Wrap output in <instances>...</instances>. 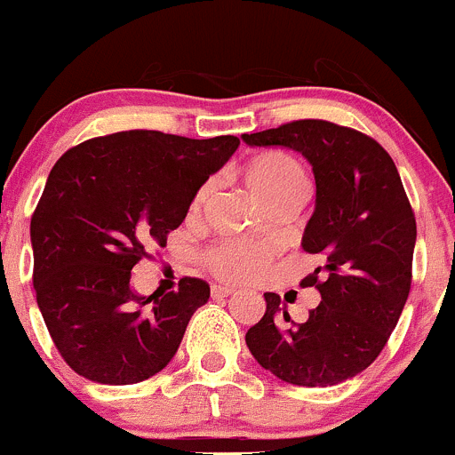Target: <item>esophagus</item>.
<instances>
[{"label":"esophagus","mask_w":455,"mask_h":455,"mask_svg":"<svg viewBox=\"0 0 455 455\" xmlns=\"http://www.w3.org/2000/svg\"><path fill=\"white\" fill-rule=\"evenodd\" d=\"M233 288H228V286H213L211 288V295L215 297V299H218V297H228V295H233Z\"/></svg>","instance_id":"obj_1"}]
</instances>
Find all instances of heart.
I'll use <instances>...</instances> for the list:
<instances>
[{
  "instance_id": "1",
  "label": "heart",
  "mask_w": 455,
  "mask_h": 455,
  "mask_svg": "<svg viewBox=\"0 0 455 455\" xmlns=\"http://www.w3.org/2000/svg\"><path fill=\"white\" fill-rule=\"evenodd\" d=\"M246 182H249L255 198L264 206L279 200L304 202L310 189L308 173L301 167L299 160L282 154V151H270V154H261L251 160L249 167H246ZM209 194L211 182H206L196 191L189 204L191 215L200 213ZM202 259L218 279L242 283L255 279L266 268V264L270 261V249L264 244H255V242L227 240L209 246Z\"/></svg>"
}]
</instances>
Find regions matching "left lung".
<instances>
[{"instance_id":"obj_1","label":"left lung","mask_w":455,"mask_h":455,"mask_svg":"<svg viewBox=\"0 0 455 455\" xmlns=\"http://www.w3.org/2000/svg\"><path fill=\"white\" fill-rule=\"evenodd\" d=\"M242 139L295 149L313 164L316 209L301 246L325 261L301 279L321 292L308 319L295 323L279 295L266 292V313L246 332V346L286 383H343L374 363L411 288L416 218L396 164L371 136L321 118Z\"/></svg>"}]
</instances>
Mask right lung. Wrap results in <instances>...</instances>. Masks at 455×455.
<instances>
[{
    "mask_svg": "<svg viewBox=\"0 0 455 455\" xmlns=\"http://www.w3.org/2000/svg\"><path fill=\"white\" fill-rule=\"evenodd\" d=\"M240 145L237 136L187 139L156 130L96 136L54 163L30 220L32 283L45 328L76 374L132 385L176 355L209 283L132 292V268L167 244L196 191Z\"/></svg>",
    "mask_w": 455,
    "mask_h": 455,
    "instance_id": "add662e5",
    "label": "right lung"
}]
</instances>
